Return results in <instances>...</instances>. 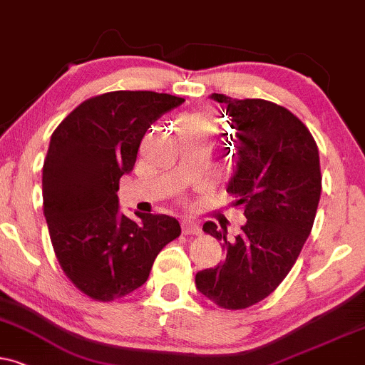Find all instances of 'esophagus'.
<instances>
[{
	"label": "esophagus",
	"mask_w": 365,
	"mask_h": 365,
	"mask_svg": "<svg viewBox=\"0 0 365 365\" xmlns=\"http://www.w3.org/2000/svg\"><path fill=\"white\" fill-rule=\"evenodd\" d=\"M182 233L184 235H200L201 227L192 220H184L182 222Z\"/></svg>",
	"instance_id": "esophagus-1"
}]
</instances>
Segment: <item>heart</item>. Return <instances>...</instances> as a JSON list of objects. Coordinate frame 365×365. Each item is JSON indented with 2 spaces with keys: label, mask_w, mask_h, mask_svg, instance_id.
I'll return each mask as SVG.
<instances>
[{
  "label": "heart",
  "mask_w": 365,
  "mask_h": 365,
  "mask_svg": "<svg viewBox=\"0 0 365 365\" xmlns=\"http://www.w3.org/2000/svg\"><path fill=\"white\" fill-rule=\"evenodd\" d=\"M175 130H192L210 138L218 130V123L210 111H192L175 121Z\"/></svg>",
  "instance_id": "obj_1"
}]
</instances>
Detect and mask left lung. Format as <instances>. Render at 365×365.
I'll return each instance as SVG.
<instances>
[{"label":"left lung","mask_w":365,"mask_h":365,"mask_svg":"<svg viewBox=\"0 0 365 365\" xmlns=\"http://www.w3.org/2000/svg\"><path fill=\"white\" fill-rule=\"evenodd\" d=\"M211 100L227 108L235 128L237 170L227 192L247 223L233 240L227 228L203 225L222 240L225 260L197 272L196 287L220 308L244 309L267 298L299 257L322 195L320 155L307 125L284 106L218 93Z\"/></svg>","instance_id":"8db88e82"}]
</instances>
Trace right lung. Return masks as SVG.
<instances>
[{
    "label": "right lung",
    "instance_id": "obj_1",
    "mask_svg": "<svg viewBox=\"0 0 365 365\" xmlns=\"http://www.w3.org/2000/svg\"><path fill=\"white\" fill-rule=\"evenodd\" d=\"M182 103L165 93L111 91L83 101L53 130L43 215L62 271L89 298L113 301L140 287L157 254L181 235L168 215H121L116 191L150 125Z\"/></svg>",
    "mask_w": 365,
    "mask_h": 365
}]
</instances>
